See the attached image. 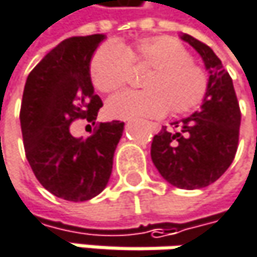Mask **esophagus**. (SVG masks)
Masks as SVG:
<instances>
[{"label": "esophagus", "mask_w": 257, "mask_h": 257, "mask_svg": "<svg viewBox=\"0 0 257 257\" xmlns=\"http://www.w3.org/2000/svg\"><path fill=\"white\" fill-rule=\"evenodd\" d=\"M149 127L154 131V133H158L161 130V126L158 123H154V121H149Z\"/></svg>", "instance_id": "esophagus-1"}]
</instances>
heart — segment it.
I'll use <instances>...</instances> for the list:
<instances>
[{"label": "heart", "mask_w": 257, "mask_h": 257, "mask_svg": "<svg viewBox=\"0 0 257 257\" xmlns=\"http://www.w3.org/2000/svg\"><path fill=\"white\" fill-rule=\"evenodd\" d=\"M131 66L149 69L142 79L145 90L111 97L106 109L114 117H160L167 111L182 115L194 111L206 96V70L170 36L140 39L124 49L115 43H103L90 61L91 82L102 93L118 91L130 81Z\"/></svg>", "instance_id": "1"}]
</instances>
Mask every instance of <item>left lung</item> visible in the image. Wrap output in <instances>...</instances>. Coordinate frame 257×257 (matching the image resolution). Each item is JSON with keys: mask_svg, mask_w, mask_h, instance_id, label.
I'll return each mask as SVG.
<instances>
[{"mask_svg": "<svg viewBox=\"0 0 257 257\" xmlns=\"http://www.w3.org/2000/svg\"><path fill=\"white\" fill-rule=\"evenodd\" d=\"M188 42L209 72L208 91L200 111L175 121L173 130L154 137L151 157L161 176L182 190L203 188L215 182L232 164L239 140L241 109L229 72L203 42L190 34Z\"/></svg>", "mask_w": 257, "mask_h": 257, "instance_id": "8db88e82", "label": "left lung"}]
</instances>
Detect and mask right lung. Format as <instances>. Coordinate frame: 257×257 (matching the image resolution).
<instances>
[{
  "mask_svg": "<svg viewBox=\"0 0 257 257\" xmlns=\"http://www.w3.org/2000/svg\"><path fill=\"white\" fill-rule=\"evenodd\" d=\"M102 40V34L63 40L30 72L22 94L19 117L30 167L43 188L69 202L90 200L106 187L123 133L120 120L96 123L103 103L91 85L90 60ZM82 118L96 124L85 141L70 133Z\"/></svg>",
  "mask_w": 257,
  "mask_h": 257,
  "instance_id": "1",
  "label": "right lung"
}]
</instances>
